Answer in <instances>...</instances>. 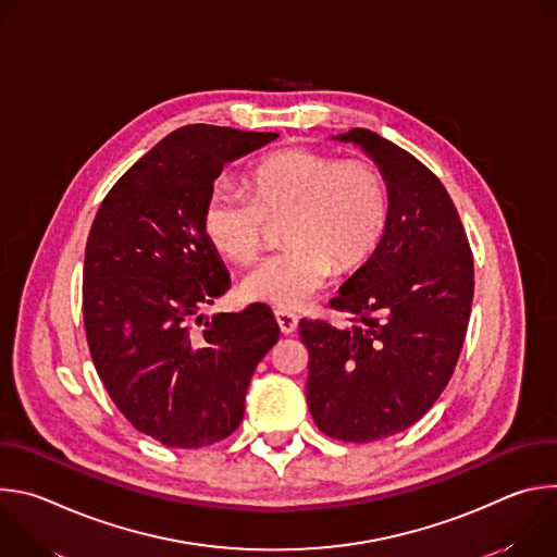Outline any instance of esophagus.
<instances>
[{
    "mask_svg": "<svg viewBox=\"0 0 557 557\" xmlns=\"http://www.w3.org/2000/svg\"><path fill=\"white\" fill-rule=\"evenodd\" d=\"M275 320H277V326L284 335H290L297 331V314L290 312V310H275Z\"/></svg>",
    "mask_w": 557,
    "mask_h": 557,
    "instance_id": "esophagus-1",
    "label": "esophagus"
}]
</instances>
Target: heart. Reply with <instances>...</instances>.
<instances>
[{
    "label": "heart",
    "instance_id": "1",
    "mask_svg": "<svg viewBox=\"0 0 557 557\" xmlns=\"http://www.w3.org/2000/svg\"><path fill=\"white\" fill-rule=\"evenodd\" d=\"M249 183L253 196L218 185L205 202L202 228L220 256L251 264L269 220L286 218L282 240L288 247L243 280V295L251 301L295 310L329 282L333 269H361L383 240L389 196L370 163L295 147L267 156Z\"/></svg>",
    "mask_w": 557,
    "mask_h": 557
}]
</instances>
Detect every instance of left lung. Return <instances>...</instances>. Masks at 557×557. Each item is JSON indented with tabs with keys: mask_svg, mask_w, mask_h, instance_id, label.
<instances>
[{
	"mask_svg": "<svg viewBox=\"0 0 557 557\" xmlns=\"http://www.w3.org/2000/svg\"><path fill=\"white\" fill-rule=\"evenodd\" d=\"M387 185L383 240L331 301L348 329L299 322L308 348V410L324 434L370 443L414 425L445 389L473 299V258L443 183L412 153L355 127Z\"/></svg>",
	"mask_w": 557,
	"mask_h": 557,
	"instance_id": "left-lung-1",
	"label": "left lung"
}]
</instances>
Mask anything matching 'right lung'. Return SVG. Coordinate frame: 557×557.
Wrapping results in <instances>:
<instances>
[{
	"mask_svg": "<svg viewBox=\"0 0 557 557\" xmlns=\"http://www.w3.org/2000/svg\"><path fill=\"white\" fill-rule=\"evenodd\" d=\"M275 138L181 127L119 178L92 222L84 264L90 355L121 414L165 447L196 449L235 432L253 370L280 339L264 304L202 314L231 286L202 228L213 181Z\"/></svg>",
	"mask_w": 557,
	"mask_h": 557,
	"instance_id": "obj_1",
	"label": "right lung"
}]
</instances>
